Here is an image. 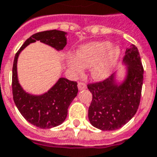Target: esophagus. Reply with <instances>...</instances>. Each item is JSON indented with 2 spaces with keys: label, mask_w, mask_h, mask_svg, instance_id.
Masks as SVG:
<instances>
[{
  "label": "esophagus",
  "mask_w": 157,
  "mask_h": 157,
  "mask_svg": "<svg viewBox=\"0 0 157 157\" xmlns=\"http://www.w3.org/2000/svg\"><path fill=\"white\" fill-rule=\"evenodd\" d=\"M78 89L80 91H82L83 89L86 88V86L85 83H83V82H78Z\"/></svg>",
  "instance_id": "34e87169"
}]
</instances>
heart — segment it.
Instances as JSON below:
<instances>
[{
  "mask_svg": "<svg viewBox=\"0 0 157 157\" xmlns=\"http://www.w3.org/2000/svg\"><path fill=\"white\" fill-rule=\"evenodd\" d=\"M121 56L118 45L109 41L91 42L82 45L76 51V57L68 55L67 65L72 71L81 73L84 68H92V78L103 81L111 75Z\"/></svg>",
  "mask_w": 157,
  "mask_h": 157,
  "instance_id": "heart-1",
  "label": "heart"
}]
</instances>
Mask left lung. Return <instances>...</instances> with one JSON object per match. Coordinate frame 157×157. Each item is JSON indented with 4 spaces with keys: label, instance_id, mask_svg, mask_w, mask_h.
<instances>
[{
    "label": "left lung",
    "instance_id": "obj_1",
    "mask_svg": "<svg viewBox=\"0 0 157 157\" xmlns=\"http://www.w3.org/2000/svg\"><path fill=\"white\" fill-rule=\"evenodd\" d=\"M123 61L127 73L122 83L116 82V75L113 74L102 82L87 85L92 94L89 121L101 130L121 128L134 117L140 105L144 69L135 45L126 49Z\"/></svg>",
    "mask_w": 157,
    "mask_h": 157
}]
</instances>
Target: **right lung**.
Masks as SVG:
<instances>
[{
  "instance_id": "1",
  "label": "right lung",
  "mask_w": 157,
  "mask_h": 157,
  "mask_svg": "<svg viewBox=\"0 0 157 157\" xmlns=\"http://www.w3.org/2000/svg\"><path fill=\"white\" fill-rule=\"evenodd\" d=\"M66 33L49 30L33 34L24 42L17 52L12 67V95L17 108L30 124L41 128H50L61 124L67 116L68 108L77 92V83L66 78H59L58 82L42 95H32L26 92L19 84L17 64L22 50L30 44L40 41L61 50L66 45Z\"/></svg>"
}]
</instances>
